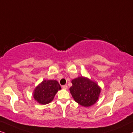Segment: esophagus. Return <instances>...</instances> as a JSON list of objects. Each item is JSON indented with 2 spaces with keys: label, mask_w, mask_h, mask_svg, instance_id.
<instances>
[{
  "label": "esophagus",
  "mask_w": 133,
  "mask_h": 133,
  "mask_svg": "<svg viewBox=\"0 0 133 133\" xmlns=\"http://www.w3.org/2000/svg\"><path fill=\"white\" fill-rule=\"evenodd\" d=\"M62 88H63V89H65V90H66V89H68V87L67 85H63V86H62Z\"/></svg>",
  "instance_id": "34e87169"
}]
</instances>
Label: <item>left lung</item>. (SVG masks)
<instances>
[{
	"label": "left lung",
	"mask_w": 133,
	"mask_h": 133,
	"mask_svg": "<svg viewBox=\"0 0 133 133\" xmlns=\"http://www.w3.org/2000/svg\"><path fill=\"white\" fill-rule=\"evenodd\" d=\"M72 83L70 92L75 101L80 105L90 107L98 100L101 88L96 82L82 76L72 80Z\"/></svg>",
	"instance_id": "left-lung-1"
}]
</instances>
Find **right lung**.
Segmentation results:
<instances>
[{
  "label": "right lung",
  "instance_id": "1",
  "mask_svg": "<svg viewBox=\"0 0 133 133\" xmlns=\"http://www.w3.org/2000/svg\"><path fill=\"white\" fill-rule=\"evenodd\" d=\"M61 89L56 80H43L35 88L33 97L40 104H47L51 102L57 92Z\"/></svg>",
  "mask_w": 133,
  "mask_h": 133
}]
</instances>
